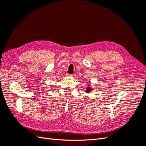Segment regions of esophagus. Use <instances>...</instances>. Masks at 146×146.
<instances>
[{
	"label": "esophagus",
	"instance_id": "obj_1",
	"mask_svg": "<svg viewBox=\"0 0 146 146\" xmlns=\"http://www.w3.org/2000/svg\"><path fill=\"white\" fill-rule=\"evenodd\" d=\"M66 76H67V77H72L73 75L72 74H66Z\"/></svg>",
	"mask_w": 146,
	"mask_h": 146
}]
</instances>
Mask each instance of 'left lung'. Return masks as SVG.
Returning a JSON list of instances; mask_svg holds the SVG:
<instances>
[{
    "label": "left lung",
    "mask_w": 146,
    "mask_h": 146,
    "mask_svg": "<svg viewBox=\"0 0 146 146\" xmlns=\"http://www.w3.org/2000/svg\"><path fill=\"white\" fill-rule=\"evenodd\" d=\"M91 90H92V87L91 86L90 84H88V86L86 87V92L87 93H90V92L91 91Z\"/></svg>",
    "instance_id": "obj_1"
}]
</instances>
